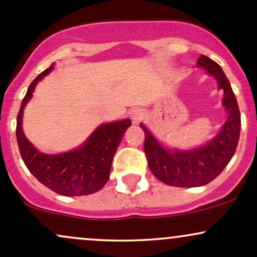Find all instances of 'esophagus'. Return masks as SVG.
Here are the masks:
<instances>
[{
  "label": "esophagus",
  "mask_w": 257,
  "mask_h": 257,
  "mask_svg": "<svg viewBox=\"0 0 257 257\" xmlns=\"http://www.w3.org/2000/svg\"><path fill=\"white\" fill-rule=\"evenodd\" d=\"M130 116H131L132 122H134L135 125H137V123L143 119V113L141 109L135 108V109H132V110H130Z\"/></svg>",
  "instance_id": "obj_1"
}]
</instances>
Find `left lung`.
Here are the masks:
<instances>
[{
    "label": "left lung",
    "instance_id": "obj_1",
    "mask_svg": "<svg viewBox=\"0 0 257 257\" xmlns=\"http://www.w3.org/2000/svg\"><path fill=\"white\" fill-rule=\"evenodd\" d=\"M198 68L215 77L218 90H223L222 105L227 119L214 138L193 149L169 148L157 140L141 123L146 135L144 152L153 175L161 182L174 187H200L215 180L228 165L237 149L240 135V111L228 79L217 63L209 57H199Z\"/></svg>",
    "mask_w": 257,
    "mask_h": 257
}]
</instances>
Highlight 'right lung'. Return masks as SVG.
<instances>
[{"mask_svg":"<svg viewBox=\"0 0 257 257\" xmlns=\"http://www.w3.org/2000/svg\"><path fill=\"white\" fill-rule=\"evenodd\" d=\"M54 69L53 64L42 71L29 86L17 116V142L22 159L43 186L65 197H77L96 193L104 187L110 167L123 134L131 120L123 119L102 123L77 148L60 154L40 152L23 131V114L33 98L36 85Z\"/></svg>","mask_w":257,"mask_h":257,"instance_id":"right-lung-1","label":"right lung"}]
</instances>
